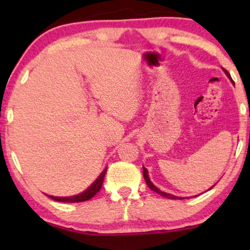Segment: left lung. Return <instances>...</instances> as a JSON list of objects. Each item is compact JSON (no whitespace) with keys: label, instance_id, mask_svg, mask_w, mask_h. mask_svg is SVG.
I'll use <instances>...</instances> for the list:
<instances>
[{"label":"left lung","instance_id":"obj_1","mask_svg":"<svg viewBox=\"0 0 250 250\" xmlns=\"http://www.w3.org/2000/svg\"><path fill=\"white\" fill-rule=\"evenodd\" d=\"M223 70H225V69H223ZM225 73L227 74V76H228L229 79H230V75H229V73H228V71L225 70ZM143 176H145V180H146V182H147V186H148L149 188L151 189V190L156 191L157 194L162 195L163 197H167V199H170V200H176V199H180V200H182V197H177V196H175V195H171V194L165 193V191L160 190L159 188H156V187H155V186L153 185V183H151V181L149 180V176H148V170H147V169H146L145 167H143Z\"/></svg>","mask_w":250,"mask_h":250}]
</instances>
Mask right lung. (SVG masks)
<instances>
[{
  "label": "right lung",
  "mask_w": 250,
  "mask_h": 250,
  "mask_svg": "<svg viewBox=\"0 0 250 250\" xmlns=\"http://www.w3.org/2000/svg\"><path fill=\"white\" fill-rule=\"evenodd\" d=\"M105 173H107V168H105L101 173V175L94 181L93 185H91L88 189H85V190L81 194L74 195V196H69V197L50 196V195H47V196H49L50 199L55 201H59V202H83V201H88L90 200L91 197L95 196V195L100 191V189L102 188V183H103V180H104Z\"/></svg>",
  "instance_id": "right-lung-1"
}]
</instances>
